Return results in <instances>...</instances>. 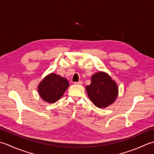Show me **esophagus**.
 Returning a JSON list of instances; mask_svg holds the SVG:
<instances>
[{
	"instance_id": "34e87169",
	"label": "esophagus",
	"mask_w": 154,
	"mask_h": 154,
	"mask_svg": "<svg viewBox=\"0 0 154 154\" xmlns=\"http://www.w3.org/2000/svg\"><path fill=\"white\" fill-rule=\"evenodd\" d=\"M74 84H78V85H82V84H83V82H82V81H79V82H74Z\"/></svg>"
}]
</instances>
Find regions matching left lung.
<instances>
[{"label": "left lung", "mask_w": 154, "mask_h": 154, "mask_svg": "<svg viewBox=\"0 0 154 154\" xmlns=\"http://www.w3.org/2000/svg\"><path fill=\"white\" fill-rule=\"evenodd\" d=\"M89 98L96 107L106 108L115 102L118 94L117 84L104 72L92 75L91 84L86 87Z\"/></svg>", "instance_id": "obj_1"}]
</instances>
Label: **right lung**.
<instances>
[{
  "instance_id": "obj_1",
  "label": "right lung",
  "mask_w": 154,
  "mask_h": 154,
  "mask_svg": "<svg viewBox=\"0 0 154 154\" xmlns=\"http://www.w3.org/2000/svg\"><path fill=\"white\" fill-rule=\"evenodd\" d=\"M69 86L66 78L54 73L47 75L38 86L40 96L44 101L54 103L63 96Z\"/></svg>"
}]
</instances>
